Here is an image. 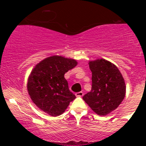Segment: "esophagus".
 Listing matches in <instances>:
<instances>
[{
	"instance_id": "obj_1",
	"label": "esophagus",
	"mask_w": 146,
	"mask_h": 146,
	"mask_svg": "<svg viewBox=\"0 0 146 146\" xmlns=\"http://www.w3.org/2000/svg\"><path fill=\"white\" fill-rule=\"evenodd\" d=\"M75 95H76V96H77V97H82V96H83L84 94H83V92H82V91H80V92L76 93Z\"/></svg>"
}]
</instances>
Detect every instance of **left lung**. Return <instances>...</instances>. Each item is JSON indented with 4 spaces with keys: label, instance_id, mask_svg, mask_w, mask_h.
<instances>
[{
    "label": "left lung",
    "instance_id": "obj_1",
    "mask_svg": "<svg viewBox=\"0 0 146 146\" xmlns=\"http://www.w3.org/2000/svg\"><path fill=\"white\" fill-rule=\"evenodd\" d=\"M92 88L82 99L94 113L107 115L116 109L126 94V85L117 66L104 59L89 61Z\"/></svg>",
    "mask_w": 146,
    "mask_h": 146
}]
</instances>
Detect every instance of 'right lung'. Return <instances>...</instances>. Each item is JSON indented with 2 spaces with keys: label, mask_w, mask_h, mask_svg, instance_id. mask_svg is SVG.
<instances>
[{
  "label": "right lung",
  "mask_w": 146,
  "mask_h": 146,
  "mask_svg": "<svg viewBox=\"0 0 146 146\" xmlns=\"http://www.w3.org/2000/svg\"><path fill=\"white\" fill-rule=\"evenodd\" d=\"M77 64L74 59L53 55L33 68L28 80L30 97L41 110L52 116L64 113L76 98L69 89L64 74Z\"/></svg>",
  "instance_id": "right-lung-1"
}]
</instances>
